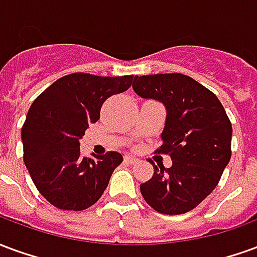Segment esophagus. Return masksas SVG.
I'll return each mask as SVG.
<instances>
[{
	"label": "esophagus",
	"instance_id": "esophagus-1",
	"mask_svg": "<svg viewBox=\"0 0 257 257\" xmlns=\"http://www.w3.org/2000/svg\"><path fill=\"white\" fill-rule=\"evenodd\" d=\"M123 160H125V162H128V164H136V162L139 161V160H138V158H135V157H132V156H125L123 157Z\"/></svg>",
	"mask_w": 257,
	"mask_h": 257
}]
</instances>
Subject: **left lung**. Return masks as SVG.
<instances>
[{
    "instance_id": "8db88e82",
    "label": "left lung",
    "mask_w": 257,
    "mask_h": 257,
    "mask_svg": "<svg viewBox=\"0 0 257 257\" xmlns=\"http://www.w3.org/2000/svg\"><path fill=\"white\" fill-rule=\"evenodd\" d=\"M134 90L167 107L158 154L172 167L153 165L140 191L151 208L164 215L193 210L215 189L231 158L232 126L217 96L180 73L135 75Z\"/></svg>"
}]
</instances>
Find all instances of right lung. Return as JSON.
<instances>
[{
  "label": "right lung",
  "mask_w": 257,
  "mask_h": 257,
  "mask_svg": "<svg viewBox=\"0 0 257 257\" xmlns=\"http://www.w3.org/2000/svg\"><path fill=\"white\" fill-rule=\"evenodd\" d=\"M134 75L99 77L73 73L37 96L22 126L23 161L37 190L63 210H84L99 201L114 169L117 151L88 158L79 140L100 118L103 103L131 88Z\"/></svg>",
  "instance_id": "right-lung-1"
}]
</instances>
